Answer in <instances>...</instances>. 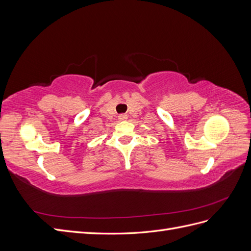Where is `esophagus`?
<instances>
[{"label": "esophagus", "instance_id": "obj_1", "mask_svg": "<svg viewBox=\"0 0 251 251\" xmlns=\"http://www.w3.org/2000/svg\"><path fill=\"white\" fill-rule=\"evenodd\" d=\"M118 118H119V120H126L127 118V116L125 115V114H121V115L118 116Z\"/></svg>", "mask_w": 251, "mask_h": 251}]
</instances>
